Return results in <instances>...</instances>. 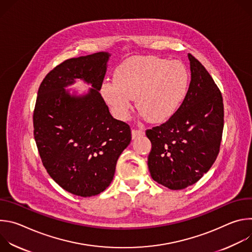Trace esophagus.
<instances>
[{
    "label": "esophagus",
    "mask_w": 252,
    "mask_h": 252,
    "mask_svg": "<svg viewBox=\"0 0 252 252\" xmlns=\"http://www.w3.org/2000/svg\"><path fill=\"white\" fill-rule=\"evenodd\" d=\"M143 133H145V131H143L142 129H132L131 130V137H132V139H135L138 136L142 135Z\"/></svg>",
    "instance_id": "34e87169"
}]
</instances>
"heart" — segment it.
Segmentation results:
<instances>
[{
    "mask_svg": "<svg viewBox=\"0 0 252 252\" xmlns=\"http://www.w3.org/2000/svg\"><path fill=\"white\" fill-rule=\"evenodd\" d=\"M189 83V70L181 61L133 57L117 67L113 81L102 83L100 93L120 120L129 117L135 98L142 117L151 123H162L181 107Z\"/></svg>",
    "mask_w": 252,
    "mask_h": 252,
    "instance_id": "1",
    "label": "heart"
}]
</instances>
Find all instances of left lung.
<instances>
[{
  "label": "left lung",
  "mask_w": 252,
  "mask_h": 252,
  "mask_svg": "<svg viewBox=\"0 0 252 252\" xmlns=\"http://www.w3.org/2000/svg\"><path fill=\"white\" fill-rule=\"evenodd\" d=\"M191 80L177 112L146 131L148 165L155 182L172 189L192 186L218 158L223 130L222 95L205 67L189 54Z\"/></svg>",
  "instance_id": "1"
}]
</instances>
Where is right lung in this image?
<instances>
[{"label": "right lung", "mask_w": 252, "mask_h": 252, "mask_svg": "<svg viewBox=\"0 0 252 252\" xmlns=\"http://www.w3.org/2000/svg\"><path fill=\"white\" fill-rule=\"evenodd\" d=\"M111 55L66 60L43 80L33 111V136L43 164L64 190L89 197L113 181L119 157L129 145V126L110 114L99 94ZM82 79L84 95L65 88Z\"/></svg>", "instance_id": "obj_1"}]
</instances>
